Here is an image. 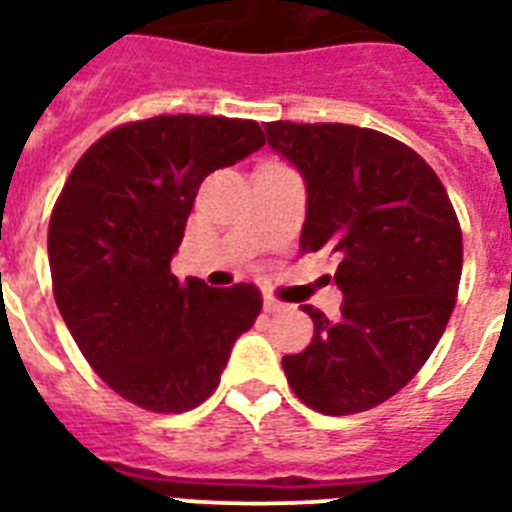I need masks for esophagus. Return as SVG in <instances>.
Segmentation results:
<instances>
[{"label": "esophagus", "instance_id": "esophagus-1", "mask_svg": "<svg viewBox=\"0 0 512 512\" xmlns=\"http://www.w3.org/2000/svg\"><path fill=\"white\" fill-rule=\"evenodd\" d=\"M263 308H265V313H281L284 308H287V305L279 303V300H273V297H265Z\"/></svg>", "mask_w": 512, "mask_h": 512}]
</instances>
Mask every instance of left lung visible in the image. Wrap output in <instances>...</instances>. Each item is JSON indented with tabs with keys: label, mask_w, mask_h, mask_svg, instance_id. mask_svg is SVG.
Instances as JSON below:
<instances>
[{
	"label": "left lung",
	"mask_w": 512,
	"mask_h": 512,
	"mask_svg": "<svg viewBox=\"0 0 512 512\" xmlns=\"http://www.w3.org/2000/svg\"><path fill=\"white\" fill-rule=\"evenodd\" d=\"M305 180L300 252L337 257L340 319L313 305V340L281 358L289 388L321 414L388 401L444 335L462 276V231L438 175L412 148L353 124H265Z\"/></svg>",
	"instance_id": "obj_1"
}]
</instances>
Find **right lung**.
Returning a JSON list of instances; mask_svg holds the SVG:
<instances>
[{"mask_svg":"<svg viewBox=\"0 0 512 512\" xmlns=\"http://www.w3.org/2000/svg\"><path fill=\"white\" fill-rule=\"evenodd\" d=\"M265 146L260 124L154 116L116 127L68 175L47 231L52 292L68 332L108 388L151 412L215 393L260 289H212L170 271L209 172Z\"/></svg>","mask_w":512,"mask_h":512,"instance_id":"1","label":"right lung"}]
</instances>
